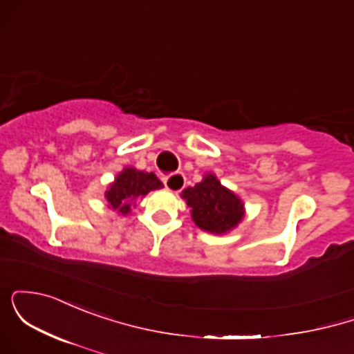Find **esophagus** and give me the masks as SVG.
Wrapping results in <instances>:
<instances>
[{"mask_svg":"<svg viewBox=\"0 0 354 354\" xmlns=\"http://www.w3.org/2000/svg\"><path fill=\"white\" fill-rule=\"evenodd\" d=\"M185 183H186V178L183 173H174L165 178L166 189L173 191V193H180V191L185 188Z\"/></svg>","mask_w":354,"mask_h":354,"instance_id":"obj_1","label":"esophagus"}]
</instances>
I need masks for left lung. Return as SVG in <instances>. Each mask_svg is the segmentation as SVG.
<instances>
[{
	"label": "left lung",
	"mask_w": 354,
	"mask_h": 354,
	"mask_svg": "<svg viewBox=\"0 0 354 354\" xmlns=\"http://www.w3.org/2000/svg\"><path fill=\"white\" fill-rule=\"evenodd\" d=\"M181 196L191 208V218L198 228L209 233L231 231L245 216L243 201L211 173L193 188H186Z\"/></svg>",
	"instance_id": "left-lung-1"
}]
</instances>
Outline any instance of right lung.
<instances>
[{
	"mask_svg": "<svg viewBox=\"0 0 354 354\" xmlns=\"http://www.w3.org/2000/svg\"><path fill=\"white\" fill-rule=\"evenodd\" d=\"M163 188V183L156 178L154 173L138 171L135 168H124L115 181L109 185V189L104 193L109 206L121 214H128L131 209V201L136 198H143L149 191Z\"/></svg>",
	"mask_w": 354,
	"mask_h": 354,
	"instance_id": "obj_1",
	"label": "right lung"
}]
</instances>
